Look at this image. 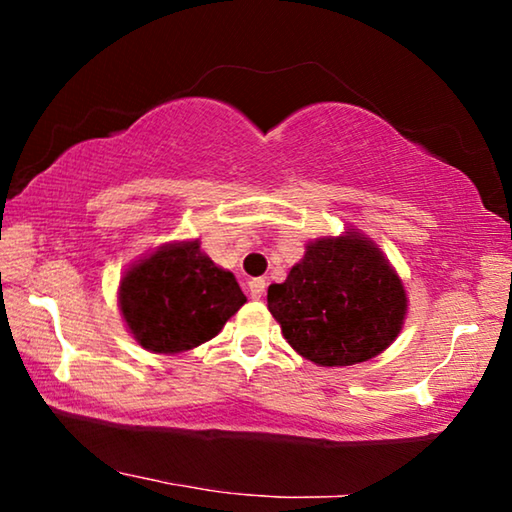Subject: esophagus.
I'll return each instance as SVG.
<instances>
[{
	"mask_svg": "<svg viewBox=\"0 0 512 512\" xmlns=\"http://www.w3.org/2000/svg\"><path fill=\"white\" fill-rule=\"evenodd\" d=\"M248 291H250V298H262L264 291H266L264 277H253V280L248 282Z\"/></svg>",
	"mask_w": 512,
	"mask_h": 512,
	"instance_id": "obj_1",
	"label": "esophagus"
}]
</instances>
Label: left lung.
I'll return each mask as SVG.
<instances>
[{"instance_id": "obj_1", "label": "left lung", "mask_w": 512, "mask_h": 512, "mask_svg": "<svg viewBox=\"0 0 512 512\" xmlns=\"http://www.w3.org/2000/svg\"><path fill=\"white\" fill-rule=\"evenodd\" d=\"M266 298L284 339L318 366L377 357L397 339L406 316L402 280L359 232L309 244Z\"/></svg>"}]
</instances>
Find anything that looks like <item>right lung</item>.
I'll list each match as a JSON object with an SVG mask.
<instances>
[{"label":"right lung","mask_w":512,"mask_h":512,"mask_svg":"<svg viewBox=\"0 0 512 512\" xmlns=\"http://www.w3.org/2000/svg\"><path fill=\"white\" fill-rule=\"evenodd\" d=\"M246 302L235 275L201 253V244L162 246L126 271L121 314L135 341L160 354H178L214 339Z\"/></svg>","instance_id":"obj_1"}]
</instances>
